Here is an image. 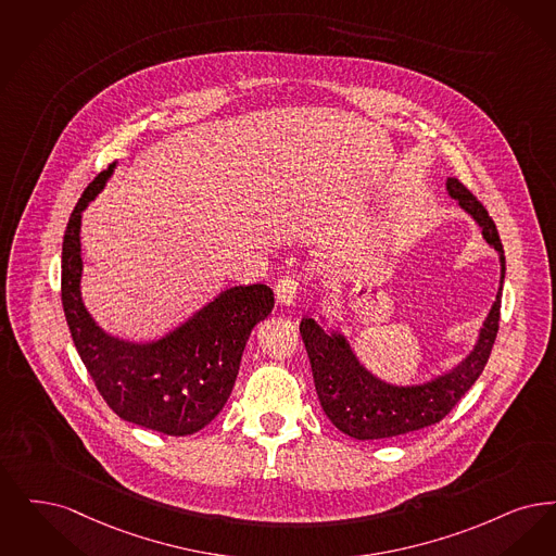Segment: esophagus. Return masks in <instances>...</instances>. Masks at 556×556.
I'll return each instance as SVG.
<instances>
[{"mask_svg": "<svg viewBox=\"0 0 556 556\" xmlns=\"http://www.w3.org/2000/svg\"><path fill=\"white\" fill-rule=\"evenodd\" d=\"M296 292H299V282L290 276H285L282 280H278L276 285V299L280 305H294V299H296Z\"/></svg>", "mask_w": 556, "mask_h": 556, "instance_id": "34e87169", "label": "esophagus"}]
</instances>
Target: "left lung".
<instances>
[{
  "label": "left lung",
  "instance_id": "obj_1",
  "mask_svg": "<svg viewBox=\"0 0 556 556\" xmlns=\"http://www.w3.org/2000/svg\"><path fill=\"white\" fill-rule=\"evenodd\" d=\"M446 193L459 203L463 212L473 216L483 241L498 253L501 282L496 299L465 359L421 384H392L382 380L359 362L344 332L328 328L324 315L319 321L305 317L299 330L312 363L315 390L321 409L342 434L357 440H380L434 426L476 384L488 363L501 319L505 251L492 217L457 178H446Z\"/></svg>",
  "mask_w": 556,
  "mask_h": 556
}]
</instances>
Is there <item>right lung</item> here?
Instances as JSON below:
<instances>
[{
    "label": "right lung",
    "instance_id": "right-lung-1",
    "mask_svg": "<svg viewBox=\"0 0 556 556\" xmlns=\"http://www.w3.org/2000/svg\"><path fill=\"white\" fill-rule=\"evenodd\" d=\"M118 162L85 189L62 244V305L74 346L99 394L124 421L168 435L203 430L226 405L253 328L271 314L266 285L230 287L164 337L126 340L105 332L80 294L83 212L103 191Z\"/></svg>",
    "mask_w": 556,
    "mask_h": 556
}]
</instances>
